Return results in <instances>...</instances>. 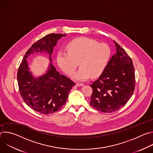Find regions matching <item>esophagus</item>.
<instances>
[{"mask_svg": "<svg viewBox=\"0 0 153 153\" xmlns=\"http://www.w3.org/2000/svg\"><path fill=\"white\" fill-rule=\"evenodd\" d=\"M76 86H83V83H77L76 84Z\"/></svg>", "mask_w": 153, "mask_h": 153, "instance_id": "esophagus-1", "label": "esophagus"}]
</instances>
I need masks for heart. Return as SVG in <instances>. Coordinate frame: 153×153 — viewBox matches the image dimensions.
I'll return each instance as SVG.
<instances>
[{"label":"heart","instance_id":"b5f03b06","mask_svg":"<svg viewBox=\"0 0 153 153\" xmlns=\"http://www.w3.org/2000/svg\"><path fill=\"white\" fill-rule=\"evenodd\" d=\"M67 49L68 52H58L57 64L65 74L71 76L79 62L80 67L73 76V78L77 80L101 76L111 56L108 45L89 37H81L72 40L67 44Z\"/></svg>","mask_w":153,"mask_h":153}]
</instances>
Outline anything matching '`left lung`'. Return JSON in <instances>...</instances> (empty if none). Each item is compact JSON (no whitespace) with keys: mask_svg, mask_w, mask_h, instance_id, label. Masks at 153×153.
<instances>
[{"mask_svg":"<svg viewBox=\"0 0 153 153\" xmlns=\"http://www.w3.org/2000/svg\"><path fill=\"white\" fill-rule=\"evenodd\" d=\"M116 53L107 67L90 86L93 88L90 105L103 113H112L122 108L132 96L135 88V71L131 59L114 41Z\"/></svg>","mask_w":153,"mask_h":153,"instance_id":"1","label":"left lung"}]
</instances>
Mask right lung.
<instances>
[{
  "label": "right lung",
  "mask_w": 153,
  "mask_h": 153,
  "mask_svg": "<svg viewBox=\"0 0 153 153\" xmlns=\"http://www.w3.org/2000/svg\"><path fill=\"white\" fill-rule=\"evenodd\" d=\"M65 36L52 33L38 40L26 52L18 68L17 82L21 97L29 107L40 114H49L60 110L75 83L60 75L52 63L44 75L34 78L29 71L27 58L34 52H45L52 62L54 47L59 39Z\"/></svg>",
  "instance_id": "add662e5"
}]
</instances>
